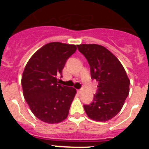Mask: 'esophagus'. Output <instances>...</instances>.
Segmentation results:
<instances>
[{
    "label": "esophagus",
    "instance_id": "1",
    "mask_svg": "<svg viewBox=\"0 0 149 149\" xmlns=\"http://www.w3.org/2000/svg\"><path fill=\"white\" fill-rule=\"evenodd\" d=\"M77 93H79V94H81V93H82V92H83V89H77Z\"/></svg>",
    "mask_w": 149,
    "mask_h": 149
}]
</instances>
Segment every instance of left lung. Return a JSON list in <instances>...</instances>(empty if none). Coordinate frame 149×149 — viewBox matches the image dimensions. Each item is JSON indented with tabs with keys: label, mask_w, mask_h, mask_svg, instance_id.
Here are the masks:
<instances>
[{
	"label": "left lung",
	"mask_w": 149,
	"mask_h": 149,
	"mask_svg": "<svg viewBox=\"0 0 149 149\" xmlns=\"http://www.w3.org/2000/svg\"><path fill=\"white\" fill-rule=\"evenodd\" d=\"M87 60L91 78L98 82L93 102L84 105L90 119L106 122L121 110L129 94L130 81L122 63L103 46L96 44L77 45Z\"/></svg>",
	"instance_id": "8db88e82"
}]
</instances>
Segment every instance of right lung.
Listing matches in <instances>:
<instances>
[{
    "instance_id": "obj_1",
    "label": "right lung",
    "mask_w": 149,
    "mask_h": 149,
    "mask_svg": "<svg viewBox=\"0 0 149 149\" xmlns=\"http://www.w3.org/2000/svg\"><path fill=\"white\" fill-rule=\"evenodd\" d=\"M74 45L51 42L29 60L22 77L24 97L33 113L46 123H59L68 116L76 89L59 84L65 64L76 51Z\"/></svg>"
}]
</instances>
